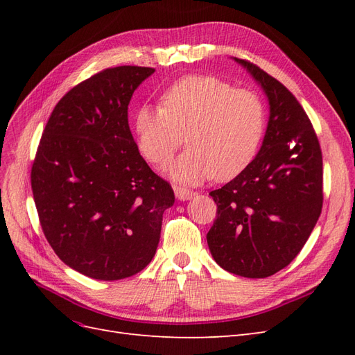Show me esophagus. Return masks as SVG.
I'll return each mask as SVG.
<instances>
[{
	"label": "esophagus",
	"instance_id": "esophagus-1",
	"mask_svg": "<svg viewBox=\"0 0 355 355\" xmlns=\"http://www.w3.org/2000/svg\"><path fill=\"white\" fill-rule=\"evenodd\" d=\"M173 189H175V196H176L178 200H184V201H185V200H191L192 197H196V192L188 189V188H185V187L175 185Z\"/></svg>",
	"mask_w": 355,
	"mask_h": 355
}]
</instances>
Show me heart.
<instances>
[{"label": "heart", "mask_w": 355, "mask_h": 355, "mask_svg": "<svg viewBox=\"0 0 355 355\" xmlns=\"http://www.w3.org/2000/svg\"><path fill=\"white\" fill-rule=\"evenodd\" d=\"M265 128L259 93L210 75L178 81L161 96V106L144 105L135 115L137 148L155 167H166L187 136L189 149L171 175L188 184L239 176L259 151Z\"/></svg>", "instance_id": "obj_1"}]
</instances>
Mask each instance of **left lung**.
Returning a JSON list of instances; mask_svg holds the SVG:
<instances>
[{
    "mask_svg": "<svg viewBox=\"0 0 355 355\" xmlns=\"http://www.w3.org/2000/svg\"><path fill=\"white\" fill-rule=\"evenodd\" d=\"M262 85L270 121L259 154L209 196L218 206L207 232L225 271L265 278L302 250L323 207V155L306 112L284 85L254 63L237 59Z\"/></svg>",
    "mask_w": 355,
    "mask_h": 355,
    "instance_id": "obj_1",
    "label": "left lung"
}]
</instances>
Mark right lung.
Returning <instances> with one entry per match:
<instances>
[{
  "mask_svg": "<svg viewBox=\"0 0 355 355\" xmlns=\"http://www.w3.org/2000/svg\"><path fill=\"white\" fill-rule=\"evenodd\" d=\"M154 68H106L58 102L31 168L40 225L72 270L114 282L153 261L175 192L139 154L127 110Z\"/></svg>",
  "mask_w": 355,
  "mask_h": 355,
  "instance_id": "1",
  "label": "right lung"
}]
</instances>
